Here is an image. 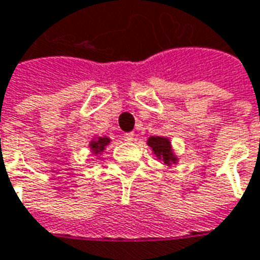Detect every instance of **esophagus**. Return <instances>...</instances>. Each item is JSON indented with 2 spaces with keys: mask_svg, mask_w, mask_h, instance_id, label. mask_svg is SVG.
Returning <instances> with one entry per match:
<instances>
[{
  "mask_svg": "<svg viewBox=\"0 0 260 260\" xmlns=\"http://www.w3.org/2000/svg\"><path fill=\"white\" fill-rule=\"evenodd\" d=\"M134 139H135V135H134L132 132H129V134H125L124 135V141L134 142Z\"/></svg>",
  "mask_w": 260,
  "mask_h": 260,
  "instance_id": "obj_1",
  "label": "esophagus"
}]
</instances>
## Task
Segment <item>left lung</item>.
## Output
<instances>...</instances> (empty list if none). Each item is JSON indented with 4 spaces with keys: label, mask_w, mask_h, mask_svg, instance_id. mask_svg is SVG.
I'll use <instances>...</instances> for the list:
<instances>
[{
    "label": "left lung",
    "mask_w": 260,
    "mask_h": 260,
    "mask_svg": "<svg viewBox=\"0 0 260 260\" xmlns=\"http://www.w3.org/2000/svg\"><path fill=\"white\" fill-rule=\"evenodd\" d=\"M147 146L152 149L153 154L157 157L158 161H163L164 166H167V167H171L173 164H177V161H178V157L173 150L169 138L150 136L147 139Z\"/></svg>",
    "instance_id": "obj_1"
}]
</instances>
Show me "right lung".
Returning <instances> with one entry per match:
<instances>
[{
    "label": "right lung",
    "instance_id": "1",
    "mask_svg": "<svg viewBox=\"0 0 260 260\" xmlns=\"http://www.w3.org/2000/svg\"><path fill=\"white\" fill-rule=\"evenodd\" d=\"M110 142H111V139L107 138V136H97V138H94V139H91L90 143H89L90 152L93 153L94 156L102 154V153L106 150V147L110 145Z\"/></svg>",
    "mask_w": 260,
    "mask_h": 260
}]
</instances>
